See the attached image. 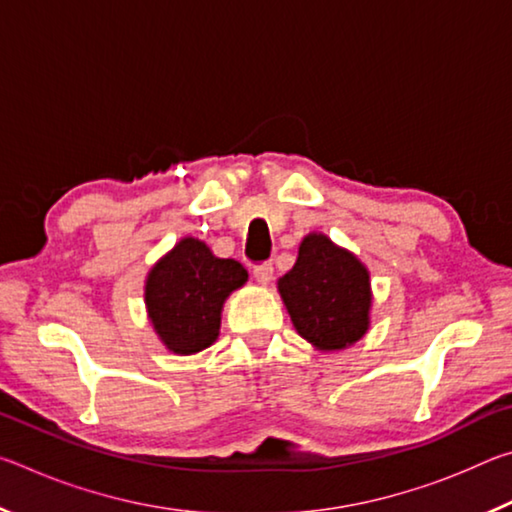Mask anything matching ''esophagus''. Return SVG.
Here are the masks:
<instances>
[{
    "label": "esophagus",
    "mask_w": 512,
    "mask_h": 512,
    "mask_svg": "<svg viewBox=\"0 0 512 512\" xmlns=\"http://www.w3.org/2000/svg\"><path fill=\"white\" fill-rule=\"evenodd\" d=\"M253 275H255V280L259 282V284H266L273 280V266L271 264H262V266H255V271H253Z\"/></svg>",
    "instance_id": "34e87169"
}]
</instances>
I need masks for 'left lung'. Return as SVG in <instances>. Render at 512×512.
I'll return each instance as SVG.
<instances>
[{
	"label": "left lung",
	"mask_w": 512,
	"mask_h": 512,
	"mask_svg": "<svg viewBox=\"0 0 512 512\" xmlns=\"http://www.w3.org/2000/svg\"><path fill=\"white\" fill-rule=\"evenodd\" d=\"M296 332L320 352L350 348L370 329V271L323 232L300 241L298 259L277 280Z\"/></svg>",
	"instance_id": "1"
}]
</instances>
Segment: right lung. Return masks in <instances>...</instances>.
<instances>
[{
	"mask_svg": "<svg viewBox=\"0 0 512 512\" xmlns=\"http://www.w3.org/2000/svg\"><path fill=\"white\" fill-rule=\"evenodd\" d=\"M246 282L237 259L216 257L196 237L180 239L144 282L146 314L164 348L180 357L210 348L219 339L225 300Z\"/></svg>",
	"mask_w": 512,
	"mask_h": 512,
	"instance_id": "obj_1",
	"label": "right lung"
}]
</instances>
